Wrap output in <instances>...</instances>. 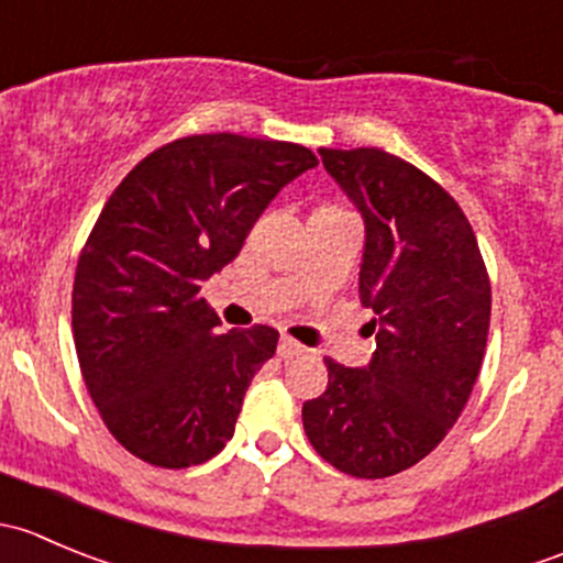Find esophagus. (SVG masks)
I'll use <instances>...</instances> for the list:
<instances>
[{
    "label": "esophagus",
    "instance_id": "esophagus-1",
    "mask_svg": "<svg viewBox=\"0 0 563 563\" xmlns=\"http://www.w3.org/2000/svg\"><path fill=\"white\" fill-rule=\"evenodd\" d=\"M299 354H305V345H299L297 340H291V338H280V343H277V356H280L283 362L297 360Z\"/></svg>",
    "mask_w": 563,
    "mask_h": 563
}]
</instances>
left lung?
<instances>
[{
	"label": "left lung",
	"instance_id": "obj_1",
	"mask_svg": "<svg viewBox=\"0 0 563 563\" xmlns=\"http://www.w3.org/2000/svg\"><path fill=\"white\" fill-rule=\"evenodd\" d=\"M323 168L365 218L360 299L376 354L323 360L327 391L302 406L313 450L343 474L384 479L441 444L468 402L490 329V277L455 198L402 157L321 150Z\"/></svg>",
	"mask_w": 563,
	"mask_h": 563
}]
</instances>
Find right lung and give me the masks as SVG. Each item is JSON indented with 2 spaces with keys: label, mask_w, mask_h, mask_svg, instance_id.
Instances as JSON below:
<instances>
[{
  "label": "right lung",
  "mask_w": 563,
  "mask_h": 563,
  "mask_svg": "<svg viewBox=\"0 0 563 563\" xmlns=\"http://www.w3.org/2000/svg\"><path fill=\"white\" fill-rule=\"evenodd\" d=\"M318 166L308 146L185 135L146 155L106 201L73 283L84 384L113 439L144 463H207L234 435L277 329H220L201 283L240 255L272 198Z\"/></svg>",
  "instance_id": "add662e5"
}]
</instances>
